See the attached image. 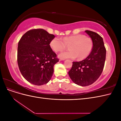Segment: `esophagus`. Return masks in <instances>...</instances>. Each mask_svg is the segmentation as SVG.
Returning a JSON list of instances; mask_svg holds the SVG:
<instances>
[{
    "label": "esophagus",
    "mask_w": 121,
    "mask_h": 121,
    "mask_svg": "<svg viewBox=\"0 0 121 121\" xmlns=\"http://www.w3.org/2000/svg\"><path fill=\"white\" fill-rule=\"evenodd\" d=\"M64 60V59H62V58H60V60Z\"/></svg>",
    "instance_id": "obj_1"
}]
</instances>
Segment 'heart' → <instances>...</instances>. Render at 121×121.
<instances>
[{
  "mask_svg": "<svg viewBox=\"0 0 121 121\" xmlns=\"http://www.w3.org/2000/svg\"><path fill=\"white\" fill-rule=\"evenodd\" d=\"M69 45V51L59 54L62 59L72 58L78 57L79 60L86 58L90 53L92 48V42L90 38L85 37L82 34L67 36L63 39L54 38L50 42V46L56 52H62Z\"/></svg>",
  "mask_w": 121,
  "mask_h": 121,
  "instance_id": "obj_1",
  "label": "heart"
}]
</instances>
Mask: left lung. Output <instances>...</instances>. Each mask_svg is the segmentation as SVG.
Returning a JSON list of instances; mask_svg holds the SVG:
<instances>
[{"label":"left lung","instance_id":"1","mask_svg":"<svg viewBox=\"0 0 121 121\" xmlns=\"http://www.w3.org/2000/svg\"><path fill=\"white\" fill-rule=\"evenodd\" d=\"M92 39L93 48L85 60L73 61L68 74L73 82L81 86H88L99 77L104 68L106 49L103 39L95 32L86 30Z\"/></svg>","mask_w":121,"mask_h":121}]
</instances>
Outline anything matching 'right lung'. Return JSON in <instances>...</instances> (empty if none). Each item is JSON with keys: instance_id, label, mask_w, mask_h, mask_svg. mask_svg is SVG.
<instances>
[{"instance_id": "add662e5", "label": "right lung", "mask_w": 121, "mask_h": 121, "mask_svg": "<svg viewBox=\"0 0 121 121\" xmlns=\"http://www.w3.org/2000/svg\"><path fill=\"white\" fill-rule=\"evenodd\" d=\"M55 37L42 29H32L24 34L18 43L17 60L24 78L35 85L48 83L54 65L59 60L50 46Z\"/></svg>"}]
</instances>
